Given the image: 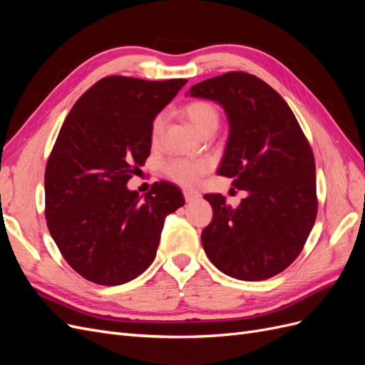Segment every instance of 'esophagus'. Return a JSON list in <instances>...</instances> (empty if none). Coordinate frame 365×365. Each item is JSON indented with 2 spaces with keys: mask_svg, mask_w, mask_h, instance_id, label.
Returning <instances> with one entry per match:
<instances>
[{
  "mask_svg": "<svg viewBox=\"0 0 365 365\" xmlns=\"http://www.w3.org/2000/svg\"><path fill=\"white\" fill-rule=\"evenodd\" d=\"M184 197H185L187 202H193L196 200H200L201 195L196 193V192H192V190H184Z\"/></svg>",
  "mask_w": 365,
  "mask_h": 365,
  "instance_id": "1",
  "label": "esophagus"
}]
</instances>
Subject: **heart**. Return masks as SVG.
<instances>
[{
  "label": "heart",
  "mask_w": 365,
  "mask_h": 365,
  "mask_svg": "<svg viewBox=\"0 0 365 365\" xmlns=\"http://www.w3.org/2000/svg\"><path fill=\"white\" fill-rule=\"evenodd\" d=\"M184 114L189 118L193 128L200 132L201 135L207 134L210 130H215L219 126V111L217 108L205 101H196L184 108ZM164 126V115L160 114L152 121L150 128V140L157 143L160 140L161 130ZM164 173L175 182L184 187H193L200 176H202L208 170V163L205 160H185V158H173L164 164Z\"/></svg>",
  "instance_id": "heart-1"
}]
</instances>
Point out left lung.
<instances>
[{
    "instance_id": "8db88e82",
    "label": "left lung",
    "mask_w": 365,
    "mask_h": 365,
    "mask_svg": "<svg viewBox=\"0 0 365 365\" xmlns=\"http://www.w3.org/2000/svg\"><path fill=\"white\" fill-rule=\"evenodd\" d=\"M187 96L222 106L228 140L216 172L248 193L236 208L222 195H204L213 208L201 235L204 251L230 277L267 280L297 259L315 224L312 149L288 103L256 76L212 77Z\"/></svg>"
}]
</instances>
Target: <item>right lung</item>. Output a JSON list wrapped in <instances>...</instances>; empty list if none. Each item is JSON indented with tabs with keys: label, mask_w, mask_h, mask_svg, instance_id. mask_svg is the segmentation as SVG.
<instances>
[{
	"label": "right lung",
	"mask_w": 365,
	"mask_h": 365,
	"mask_svg": "<svg viewBox=\"0 0 365 365\" xmlns=\"http://www.w3.org/2000/svg\"><path fill=\"white\" fill-rule=\"evenodd\" d=\"M185 79L109 76L65 118L46 169V217L63 259L93 283L123 284L157 256L164 220L185 204L157 182L140 196L128 181L150 153V128Z\"/></svg>",
	"instance_id": "obj_1"
}]
</instances>
